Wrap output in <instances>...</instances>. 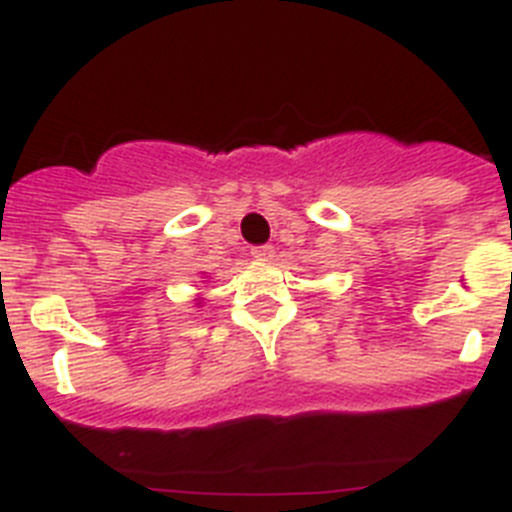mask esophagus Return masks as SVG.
Segmentation results:
<instances>
[{
	"instance_id": "esophagus-1",
	"label": "esophagus",
	"mask_w": 512,
	"mask_h": 512,
	"mask_svg": "<svg viewBox=\"0 0 512 512\" xmlns=\"http://www.w3.org/2000/svg\"><path fill=\"white\" fill-rule=\"evenodd\" d=\"M275 250L270 245H260V247H252V257H257V260H273Z\"/></svg>"
}]
</instances>
